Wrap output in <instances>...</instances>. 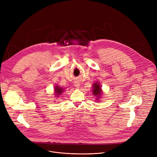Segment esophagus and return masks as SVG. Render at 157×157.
Masks as SVG:
<instances>
[{
  "mask_svg": "<svg viewBox=\"0 0 157 157\" xmlns=\"http://www.w3.org/2000/svg\"><path fill=\"white\" fill-rule=\"evenodd\" d=\"M74 86H75L76 88H79V86H80V84L79 82H75V83H74Z\"/></svg>",
  "mask_w": 157,
  "mask_h": 157,
  "instance_id": "1",
  "label": "esophagus"
}]
</instances>
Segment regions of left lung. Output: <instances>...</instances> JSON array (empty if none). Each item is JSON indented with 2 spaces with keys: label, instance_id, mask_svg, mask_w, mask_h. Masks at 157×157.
<instances>
[{
  "label": "left lung",
  "instance_id": "left-lung-1",
  "mask_svg": "<svg viewBox=\"0 0 157 157\" xmlns=\"http://www.w3.org/2000/svg\"><path fill=\"white\" fill-rule=\"evenodd\" d=\"M92 94L94 96L96 97V101L97 102L100 101L99 98L102 95V90L101 88V86L100 85V83L98 81H96L95 83L93 84L92 86Z\"/></svg>",
  "mask_w": 157,
  "mask_h": 157
}]
</instances>
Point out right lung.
<instances>
[{"mask_svg":"<svg viewBox=\"0 0 157 157\" xmlns=\"http://www.w3.org/2000/svg\"><path fill=\"white\" fill-rule=\"evenodd\" d=\"M64 92V89L62 88V87H60V86L56 85L54 88V94L56 97L59 98V95H60L61 94H62V93Z\"/></svg>","mask_w":157,"mask_h":157,"instance_id":"obj_1","label":"right lung"}]
</instances>
